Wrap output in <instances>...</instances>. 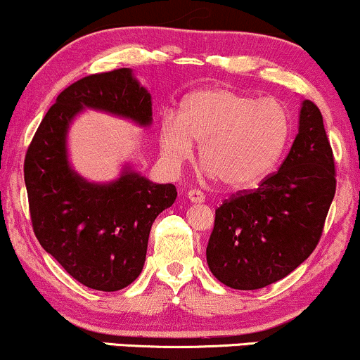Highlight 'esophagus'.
<instances>
[{"mask_svg":"<svg viewBox=\"0 0 360 360\" xmlns=\"http://www.w3.org/2000/svg\"><path fill=\"white\" fill-rule=\"evenodd\" d=\"M188 198H189V201H193V203H203L205 201V194L201 191H198V189H189Z\"/></svg>","mask_w":360,"mask_h":360,"instance_id":"34e87169","label":"esophagus"}]
</instances>
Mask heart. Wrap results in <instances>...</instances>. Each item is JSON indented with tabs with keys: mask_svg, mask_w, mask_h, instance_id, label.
<instances>
[{
	"mask_svg": "<svg viewBox=\"0 0 360 360\" xmlns=\"http://www.w3.org/2000/svg\"><path fill=\"white\" fill-rule=\"evenodd\" d=\"M289 130L291 118L281 101L217 86L189 94L177 120L164 118L159 143L172 164L191 159V142L201 143L200 159L208 174L226 188L245 189L274 169Z\"/></svg>",
	"mask_w": 360,
	"mask_h": 360,
	"instance_id": "1",
	"label": "heart"
}]
</instances>
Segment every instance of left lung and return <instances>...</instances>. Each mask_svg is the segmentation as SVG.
I'll use <instances>...</instances> for the list:
<instances>
[{"label":"left lung","mask_w":360,"mask_h":360,"mask_svg":"<svg viewBox=\"0 0 360 360\" xmlns=\"http://www.w3.org/2000/svg\"><path fill=\"white\" fill-rule=\"evenodd\" d=\"M335 186L323 117L315 103L304 100L298 135L279 171L214 212L206 247L214 278L243 291L286 278L318 245Z\"/></svg>","instance_id":"left-lung-1"}]
</instances>
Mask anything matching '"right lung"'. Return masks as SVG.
Listing matches in <instances>:
<instances>
[{"mask_svg": "<svg viewBox=\"0 0 360 360\" xmlns=\"http://www.w3.org/2000/svg\"><path fill=\"white\" fill-rule=\"evenodd\" d=\"M84 108L152 123L150 93L131 69L93 74L65 88L25 155V186L37 240L74 279L118 291L143 269L148 233L176 201L174 184H155L130 166L111 183H89L71 167L68 131Z\"/></svg>", "mask_w": 360, "mask_h": 360, "instance_id": "obj_1", "label": "right lung"}]
</instances>
